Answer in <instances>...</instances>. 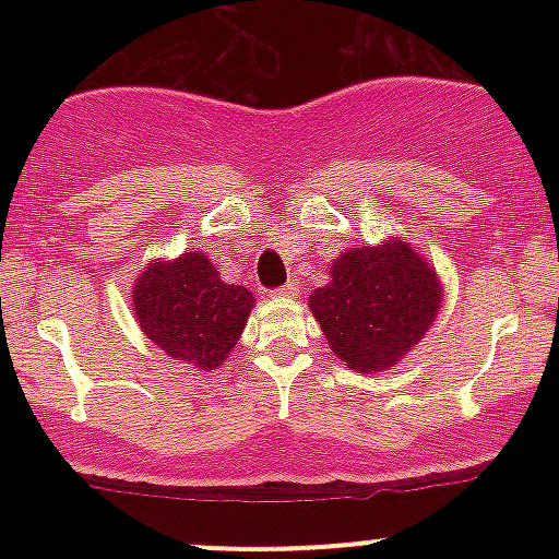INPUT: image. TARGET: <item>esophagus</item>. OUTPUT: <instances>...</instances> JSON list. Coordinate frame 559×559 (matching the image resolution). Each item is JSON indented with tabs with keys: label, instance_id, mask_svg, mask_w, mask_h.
I'll return each mask as SVG.
<instances>
[{
	"label": "esophagus",
	"instance_id": "34e87169",
	"mask_svg": "<svg viewBox=\"0 0 559 559\" xmlns=\"http://www.w3.org/2000/svg\"><path fill=\"white\" fill-rule=\"evenodd\" d=\"M275 297H281V299H297V297H299V286H297V281H288L286 286L275 288Z\"/></svg>",
	"mask_w": 559,
	"mask_h": 559
}]
</instances>
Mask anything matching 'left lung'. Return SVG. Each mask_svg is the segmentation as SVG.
<instances>
[{"label":"left lung","mask_w":559,"mask_h":559,"mask_svg":"<svg viewBox=\"0 0 559 559\" xmlns=\"http://www.w3.org/2000/svg\"><path fill=\"white\" fill-rule=\"evenodd\" d=\"M329 284L310 294L325 342L346 368L381 373L420 344L444 301L433 262L402 236L338 254Z\"/></svg>","instance_id":"obj_1"}]
</instances>
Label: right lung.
I'll return each instance as SVG.
<instances>
[{
    "label": "right lung",
    "instance_id": "right-lung-1",
    "mask_svg": "<svg viewBox=\"0 0 559 559\" xmlns=\"http://www.w3.org/2000/svg\"><path fill=\"white\" fill-rule=\"evenodd\" d=\"M131 301L139 329L168 360L210 373L228 360L258 299L247 286L226 284L215 262L194 249L146 262Z\"/></svg>",
    "mask_w": 559,
    "mask_h": 559
}]
</instances>
